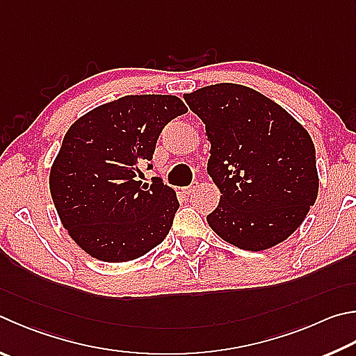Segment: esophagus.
Instances as JSON below:
<instances>
[{
    "label": "esophagus",
    "mask_w": 356,
    "mask_h": 356,
    "mask_svg": "<svg viewBox=\"0 0 356 356\" xmlns=\"http://www.w3.org/2000/svg\"><path fill=\"white\" fill-rule=\"evenodd\" d=\"M197 190V182H193L190 186H186V188H184V193L185 195H193V193H195Z\"/></svg>",
    "instance_id": "34e87169"
}]
</instances>
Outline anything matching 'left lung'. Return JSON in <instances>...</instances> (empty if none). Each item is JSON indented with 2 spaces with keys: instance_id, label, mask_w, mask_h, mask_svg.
<instances>
[{
  "instance_id": "obj_1",
  "label": "left lung",
  "mask_w": 356,
  "mask_h": 356,
  "mask_svg": "<svg viewBox=\"0 0 356 356\" xmlns=\"http://www.w3.org/2000/svg\"><path fill=\"white\" fill-rule=\"evenodd\" d=\"M210 141L207 172L221 197L207 222L224 241L264 250L299 229L316 202L319 176L313 140L268 96L238 83L185 93Z\"/></svg>"
}]
</instances>
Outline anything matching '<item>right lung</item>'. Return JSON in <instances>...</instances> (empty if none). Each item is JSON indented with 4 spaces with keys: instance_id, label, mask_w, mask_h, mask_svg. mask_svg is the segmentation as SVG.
Listing matches in <instances>:
<instances>
[{
    "instance_id": "right-lung-1",
    "label": "right lung",
    "mask_w": 356,
    "mask_h": 356,
    "mask_svg": "<svg viewBox=\"0 0 356 356\" xmlns=\"http://www.w3.org/2000/svg\"><path fill=\"white\" fill-rule=\"evenodd\" d=\"M186 112L177 96L129 95L70 126L51 166L49 191L62 225L88 255L131 261L165 240L179 209L176 191L159 177L147 186L137 176L163 127Z\"/></svg>"
}]
</instances>
